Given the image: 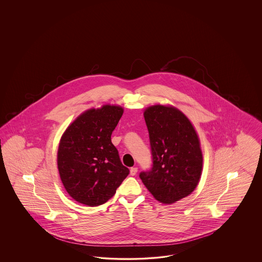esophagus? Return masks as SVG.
I'll return each instance as SVG.
<instances>
[{"label": "esophagus", "instance_id": "34e87169", "mask_svg": "<svg viewBox=\"0 0 262 262\" xmlns=\"http://www.w3.org/2000/svg\"><path fill=\"white\" fill-rule=\"evenodd\" d=\"M137 171H138V169H137L136 167H133V168H130V171H129L130 176H135L136 173H137Z\"/></svg>", "mask_w": 262, "mask_h": 262}]
</instances>
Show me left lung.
Here are the masks:
<instances>
[{
  "label": "left lung",
  "instance_id": "8db88e82",
  "mask_svg": "<svg viewBox=\"0 0 262 262\" xmlns=\"http://www.w3.org/2000/svg\"><path fill=\"white\" fill-rule=\"evenodd\" d=\"M149 130L152 168L139 174L146 188L160 203L170 205L190 195L203 171L198 134L183 111L154 104L144 111Z\"/></svg>",
  "mask_w": 262,
  "mask_h": 262
}]
</instances>
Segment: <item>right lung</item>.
I'll return each instance as SVG.
<instances>
[{
    "instance_id": "add662e5",
    "label": "right lung",
    "mask_w": 262,
    "mask_h": 262,
    "mask_svg": "<svg viewBox=\"0 0 262 262\" xmlns=\"http://www.w3.org/2000/svg\"><path fill=\"white\" fill-rule=\"evenodd\" d=\"M124 113L115 104L83 111L67 127L57 150V168L65 190L88 206L112 198L129 173L111 142V134Z\"/></svg>"
}]
</instances>
